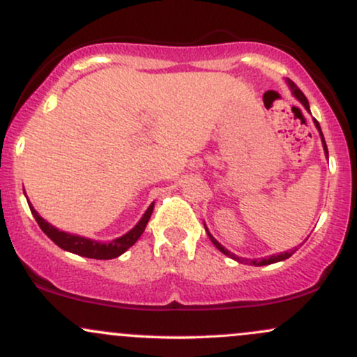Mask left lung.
<instances>
[{
	"label": "left lung",
	"instance_id": "1",
	"mask_svg": "<svg viewBox=\"0 0 357 357\" xmlns=\"http://www.w3.org/2000/svg\"><path fill=\"white\" fill-rule=\"evenodd\" d=\"M287 84H289V87H290V90H292V93L294 96L297 97V100L301 102L302 105H304V107L309 110V102H307V97L304 96V93H302V90L297 87L296 84H294L292 80L290 79H287ZM315 127H317L319 129V134H321V139H322V146H324V153H326V155L327 158H329V151H327V146H326V141H324V136H322V130H321V126H319V122L315 121ZM206 228V227H204ZM206 233H208V236H210V240L213 241V245H215L216 248L220 250L221 253H225V255L227 257H230V258H233V260H236V261H240V264H247V265H255V267H261V265H270V264H275V261H282V260H287V258L289 257H292L294 253H296V250H297V247L294 248V250H290V252H284V253H278V255H272V257H267V258H258V260H250V258H241V257H236L235 253H231V252H228L227 248L223 247V245L221 243H218V241H216L215 238H213L211 236V233L206 230Z\"/></svg>",
	"mask_w": 357,
	"mask_h": 357
}]
</instances>
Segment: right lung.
Returning a JSON list of instances; mask_svg holds the SVG:
<instances>
[{
    "instance_id": "right-lung-1",
    "label": "right lung",
    "mask_w": 357,
    "mask_h": 357,
    "mask_svg": "<svg viewBox=\"0 0 357 357\" xmlns=\"http://www.w3.org/2000/svg\"><path fill=\"white\" fill-rule=\"evenodd\" d=\"M28 204H30V210L33 213L36 223L40 225V228H42L45 235H47L53 243L59 245L60 248L67 250V252L75 253V255L96 258V260H110V258H117L119 255H122L127 248L132 247V245L139 240V236L142 235V231L146 230L147 221H149L154 210V203H153L149 208H147L144 215H142V218L139 220V223L132 228V230L127 231L126 235L119 236L116 240L109 241V243H102V241L85 238V236H80V235H72V233L60 231L59 228L52 227L48 221H45L42 216L36 213L35 208L31 206V203Z\"/></svg>"
}]
</instances>
